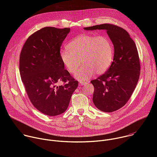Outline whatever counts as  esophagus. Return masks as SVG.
I'll return each instance as SVG.
<instances>
[{
    "instance_id": "obj_1",
    "label": "esophagus",
    "mask_w": 157,
    "mask_h": 157,
    "mask_svg": "<svg viewBox=\"0 0 157 157\" xmlns=\"http://www.w3.org/2000/svg\"><path fill=\"white\" fill-rule=\"evenodd\" d=\"M87 84V82L86 81H80L79 83V84L81 86H84V85H86Z\"/></svg>"
}]
</instances>
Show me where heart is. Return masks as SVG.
I'll return each instance as SVG.
<instances>
[{"label": "heart", "instance_id": "heart-1", "mask_svg": "<svg viewBox=\"0 0 157 157\" xmlns=\"http://www.w3.org/2000/svg\"><path fill=\"white\" fill-rule=\"evenodd\" d=\"M60 58L67 70L72 74L81 62L83 65L75 76L84 81L95 73L102 75L106 72L113 61L114 47L107 36L81 35L68 44V49L60 52Z\"/></svg>", "mask_w": 157, "mask_h": 157}]
</instances>
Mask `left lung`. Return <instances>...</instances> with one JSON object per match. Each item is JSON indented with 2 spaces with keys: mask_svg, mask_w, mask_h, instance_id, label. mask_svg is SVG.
Here are the masks:
<instances>
[{
  "mask_svg": "<svg viewBox=\"0 0 157 157\" xmlns=\"http://www.w3.org/2000/svg\"><path fill=\"white\" fill-rule=\"evenodd\" d=\"M84 30H105L114 44V59L109 68L91 81L94 105L101 111L112 113L127 102L136 87L140 73L137 48L128 32L116 25L104 24Z\"/></svg>",
  "mask_w": 157,
  "mask_h": 157,
  "instance_id": "8db88e82",
  "label": "left lung"
}]
</instances>
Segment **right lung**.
<instances>
[{
	"mask_svg": "<svg viewBox=\"0 0 157 157\" xmlns=\"http://www.w3.org/2000/svg\"><path fill=\"white\" fill-rule=\"evenodd\" d=\"M70 31L44 27L28 38L20 55V74L27 96L38 110L49 116L64 113L78 86L60 58V48ZM59 82L63 84L58 86Z\"/></svg>",
	"mask_w": 157,
	"mask_h": 157,
	"instance_id": "add662e5",
	"label": "right lung"
}]
</instances>
